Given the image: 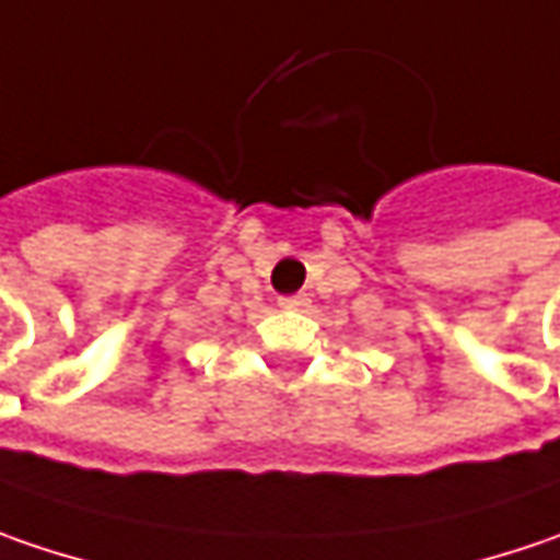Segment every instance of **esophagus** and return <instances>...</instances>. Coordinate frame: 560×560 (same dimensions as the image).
<instances>
[{"instance_id":"obj_1","label":"esophagus","mask_w":560,"mask_h":560,"mask_svg":"<svg viewBox=\"0 0 560 560\" xmlns=\"http://www.w3.org/2000/svg\"><path fill=\"white\" fill-rule=\"evenodd\" d=\"M305 305H308V299L302 293L283 295V299H280V308H290V312H299V308H305Z\"/></svg>"}]
</instances>
